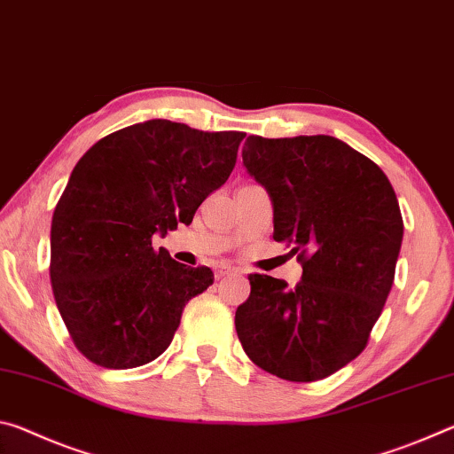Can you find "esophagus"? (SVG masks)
<instances>
[{"instance_id":"esophagus-1","label":"esophagus","mask_w":454,"mask_h":454,"mask_svg":"<svg viewBox=\"0 0 454 454\" xmlns=\"http://www.w3.org/2000/svg\"><path fill=\"white\" fill-rule=\"evenodd\" d=\"M230 274H238L236 268H228V266H220L216 270V280L224 278V276H230Z\"/></svg>"}]
</instances>
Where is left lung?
Masks as SVG:
<instances>
[{"label": "left lung", "mask_w": 454, "mask_h": 454, "mask_svg": "<svg viewBox=\"0 0 454 454\" xmlns=\"http://www.w3.org/2000/svg\"><path fill=\"white\" fill-rule=\"evenodd\" d=\"M242 164L272 200L274 240L298 254L290 288L250 274L236 310L248 358L292 382L326 379L364 350L403 244L393 186L372 160L333 136H248Z\"/></svg>", "instance_id": "8db88e82"}]
</instances>
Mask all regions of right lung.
<instances>
[{
  "label": "right lung",
  "mask_w": 454,
  "mask_h": 454,
  "mask_svg": "<svg viewBox=\"0 0 454 454\" xmlns=\"http://www.w3.org/2000/svg\"><path fill=\"white\" fill-rule=\"evenodd\" d=\"M244 132H200L148 120L83 153L51 218L50 278L61 320L83 356L136 368L170 347L208 266L176 262L152 238L190 224L234 170Z\"/></svg>",
  "instance_id": "right-lung-1"
}]
</instances>
